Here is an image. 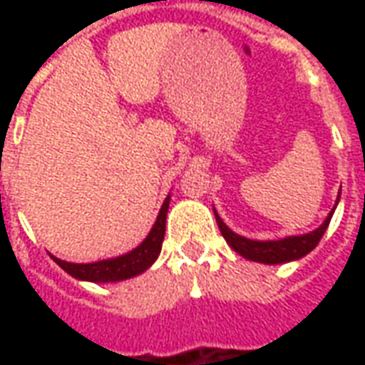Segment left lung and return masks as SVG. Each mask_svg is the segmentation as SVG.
Listing matches in <instances>:
<instances>
[{
  "instance_id": "obj_1",
  "label": "left lung",
  "mask_w": 365,
  "mask_h": 365,
  "mask_svg": "<svg viewBox=\"0 0 365 365\" xmlns=\"http://www.w3.org/2000/svg\"><path fill=\"white\" fill-rule=\"evenodd\" d=\"M340 197V193H338ZM338 203V201H336ZM332 213L334 209L330 211L329 217L324 219L321 227L309 235H299V237H287L282 238V240H250V238H245L232 232V230L222 222V219L215 211V219H217V225L221 229V235L225 237V240L229 242V246L238 252L242 258L252 262H260V264H283V262L299 260L307 254L313 250L314 246L319 245V240L324 235V230L329 229V222L332 219Z\"/></svg>"
}]
</instances>
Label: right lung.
Returning <instances> with one entry per match:
<instances>
[{
	"label": "right lung",
	"mask_w": 365,
	"mask_h": 365,
	"mask_svg": "<svg viewBox=\"0 0 365 365\" xmlns=\"http://www.w3.org/2000/svg\"><path fill=\"white\" fill-rule=\"evenodd\" d=\"M170 207V195L164 201V205L160 209L158 219L154 222V227L148 232V237L144 238L140 245L136 246L135 250L117 256V258H109V260H99L93 264H70V262L58 260L60 268L66 274H70L76 279H83V282H96V283H109V282H123L128 277L143 274L144 269H148L158 258L160 250H162V240H164V232H166V213Z\"/></svg>",
	"instance_id": "right-lung-1"
}]
</instances>
